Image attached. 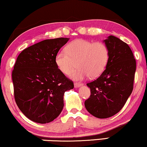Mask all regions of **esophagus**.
<instances>
[{
  "label": "esophagus",
  "instance_id": "esophagus-1",
  "mask_svg": "<svg viewBox=\"0 0 147 147\" xmlns=\"http://www.w3.org/2000/svg\"><path fill=\"white\" fill-rule=\"evenodd\" d=\"M82 86V84L80 83V82H76V83H74V87L76 88H79Z\"/></svg>",
  "mask_w": 147,
  "mask_h": 147
}]
</instances>
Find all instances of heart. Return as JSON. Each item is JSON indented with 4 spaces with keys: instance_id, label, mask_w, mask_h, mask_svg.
<instances>
[{
    "instance_id": "b5f03b06",
    "label": "heart",
    "mask_w": 147,
    "mask_h": 147,
    "mask_svg": "<svg viewBox=\"0 0 147 147\" xmlns=\"http://www.w3.org/2000/svg\"><path fill=\"white\" fill-rule=\"evenodd\" d=\"M109 49L101 41L93 43L88 40L78 39L68 44L66 50H62L55 56V63L62 73L71 74L75 80H82L86 78H96L106 69L109 60Z\"/></svg>"
}]
</instances>
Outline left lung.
I'll list each match as a JSON object with an SVG mask.
<instances>
[{"mask_svg": "<svg viewBox=\"0 0 147 147\" xmlns=\"http://www.w3.org/2000/svg\"><path fill=\"white\" fill-rule=\"evenodd\" d=\"M104 42L109 49V60L99 78L87 84L91 95L85 101L86 110L98 118L117 114L133 90L136 60L129 46L115 36Z\"/></svg>", "mask_w": 147, "mask_h": 147, "instance_id": "obj_1", "label": "left lung"}]
</instances>
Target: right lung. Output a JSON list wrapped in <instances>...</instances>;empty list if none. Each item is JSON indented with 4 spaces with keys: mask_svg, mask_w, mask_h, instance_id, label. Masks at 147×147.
I'll use <instances>...</instances> for the list:
<instances>
[{
    "mask_svg": "<svg viewBox=\"0 0 147 147\" xmlns=\"http://www.w3.org/2000/svg\"><path fill=\"white\" fill-rule=\"evenodd\" d=\"M69 38L45 39L24 49L12 73L15 100L20 110L32 121H53L63 110V95L73 82L58 69L55 56Z\"/></svg>",
    "mask_w": 147,
    "mask_h": 147,
    "instance_id": "obj_1",
    "label": "right lung"
}]
</instances>
